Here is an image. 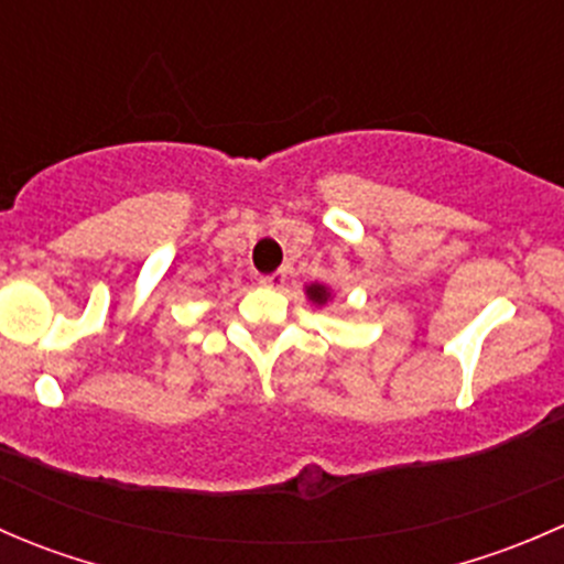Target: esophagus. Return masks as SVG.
I'll return each instance as SVG.
<instances>
[{
	"mask_svg": "<svg viewBox=\"0 0 564 564\" xmlns=\"http://www.w3.org/2000/svg\"><path fill=\"white\" fill-rule=\"evenodd\" d=\"M259 283L267 289H283L286 286V272L278 270V272H270V275H261Z\"/></svg>",
	"mask_w": 564,
	"mask_h": 564,
	"instance_id": "obj_1",
	"label": "esophagus"
}]
</instances>
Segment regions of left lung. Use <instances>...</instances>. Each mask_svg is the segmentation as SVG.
<instances>
[{
  "label": "left lung",
  "mask_w": 564,
  "mask_h": 564,
  "mask_svg": "<svg viewBox=\"0 0 564 564\" xmlns=\"http://www.w3.org/2000/svg\"><path fill=\"white\" fill-rule=\"evenodd\" d=\"M305 297H308L316 308H322V305H327L329 300H333V292H329V286H324V283H308V286H305Z\"/></svg>",
  "instance_id": "1"
}]
</instances>
